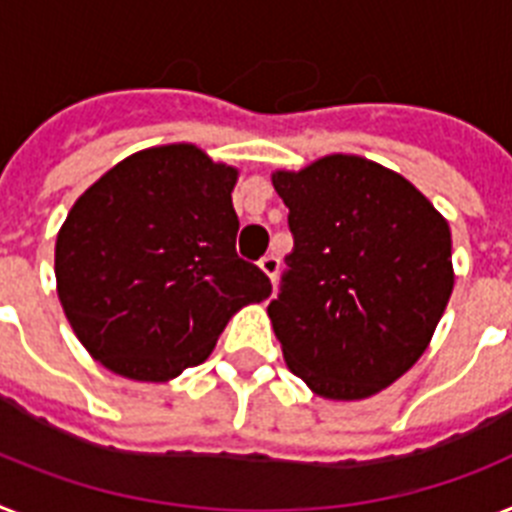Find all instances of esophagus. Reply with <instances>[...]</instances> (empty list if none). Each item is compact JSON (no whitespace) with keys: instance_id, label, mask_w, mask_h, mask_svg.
<instances>
[{"instance_id":"esophagus-1","label":"esophagus","mask_w":512,"mask_h":512,"mask_svg":"<svg viewBox=\"0 0 512 512\" xmlns=\"http://www.w3.org/2000/svg\"><path fill=\"white\" fill-rule=\"evenodd\" d=\"M259 269L274 282L277 280V272H280V259H277V256H264V259L259 261Z\"/></svg>"}]
</instances>
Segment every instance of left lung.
Listing matches in <instances>:
<instances>
[{"mask_svg": "<svg viewBox=\"0 0 512 512\" xmlns=\"http://www.w3.org/2000/svg\"><path fill=\"white\" fill-rule=\"evenodd\" d=\"M295 238L269 303L287 369L327 400L390 387L432 342L455 285L447 219L403 175L356 154L272 172Z\"/></svg>", "mask_w": 512, "mask_h": 512, "instance_id": "8db88e82", "label": "left lung"}]
</instances>
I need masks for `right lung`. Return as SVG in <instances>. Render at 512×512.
Instances as JSON below:
<instances>
[{
  "label": "right lung",
  "instance_id": "obj_1",
  "mask_svg": "<svg viewBox=\"0 0 512 512\" xmlns=\"http://www.w3.org/2000/svg\"><path fill=\"white\" fill-rule=\"evenodd\" d=\"M238 175L193 143H167L114 164L67 211L57 295L101 366L170 382L209 358L232 314L269 298V277L235 253Z\"/></svg>",
  "mask_w": 512,
  "mask_h": 512
}]
</instances>
